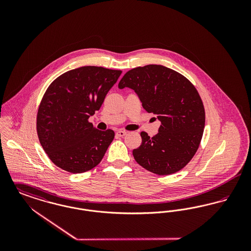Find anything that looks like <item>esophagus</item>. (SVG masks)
Segmentation results:
<instances>
[{"mask_svg":"<svg viewBox=\"0 0 251 251\" xmlns=\"http://www.w3.org/2000/svg\"><path fill=\"white\" fill-rule=\"evenodd\" d=\"M117 134H118L119 136H120V137H123V136H125V135L127 134V131L120 130V131H117Z\"/></svg>","mask_w":251,"mask_h":251,"instance_id":"obj_1","label":"esophagus"}]
</instances>
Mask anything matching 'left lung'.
I'll return each instance as SVG.
<instances>
[{
	"instance_id": "obj_1",
	"label": "left lung",
	"mask_w": 251,
	"mask_h": 251,
	"mask_svg": "<svg viewBox=\"0 0 251 251\" xmlns=\"http://www.w3.org/2000/svg\"><path fill=\"white\" fill-rule=\"evenodd\" d=\"M137 94L148 113L161 121L158 133H140L142 143L132 151L135 161L157 175H169L185 167L197 152L205 126L202 100L191 82L161 65L138 67L125 73L119 88Z\"/></svg>"
}]
</instances>
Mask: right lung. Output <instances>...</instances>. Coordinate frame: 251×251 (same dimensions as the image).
<instances>
[{"instance_id": "obj_1", "label": "right lung", "mask_w": 251, "mask_h": 251, "mask_svg": "<svg viewBox=\"0 0 251 251\" xmlns=\"http://www.w3.org/2000/svg\"><path fill=\"white\" fill-rule=\"evenodd\" d=\"M121 71L86 66L63 73L49 85L36 117L39 142L50 161L71 173L100 164L115 137L88 119L98 111Z\"/></svg>"}]
</instances>
